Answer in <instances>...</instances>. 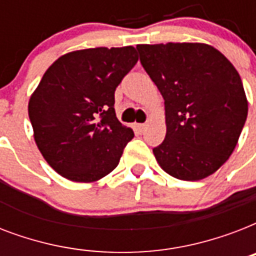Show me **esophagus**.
Returning <instances> with one entry per match:
<instances>
[{
	"mask_svg": "<svg viewBox=\"0 0 256 256\" xmlns=\"http://www.w3.org/2000/svg\"><path fill=\"white\" fill-rule=\"evenodd\" d=\"M144 128H146V124H134V128H136V132H144Z\"/></svg>",
	"mask_w": 256,
	"mask_h": 256,
	"instance_id": "34e87169",
	"label": "esophagus"
}]
</instances>
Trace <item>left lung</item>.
I'll list each match as a JSON object with an SVG mask.
<instances>
[{
    "instance_id": "left-lung-1",
    "label": "left lung",
    "mask_w": 256,
    "mask_h": 256,
    "mask_svg": "<svg viewBox=\"0 0 256 256\" xmlns=\"http://www.w3.org/2000/svg\"><path fill=\"white\" fill-rule=\"evenodd\" d=\"M136 50L164 100L166 136L152 148L158 164L182 180L214 174L234 152L248 112L239 73L219 50L200 42Z\"/></svg>"
}]
</instances>
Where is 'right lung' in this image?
I'll return each mask as SVG.
<instances>
[{
    "label": "right lung",
    "instance_id": "obj_1",
    "mask_svg": "<svg viewBox=\"0 0 256 256\" xmlns=\"http://www.w3.org/2000/svg\"><path fill=\"white\" fill-rule=\"evenodd\" d=\"M136 61L132 46L74 50L52 64L30 96L36 144L64 178L96 182L118 166L134 132L116 118L114 92Z\"/></svg>",
    "mask_w": 256,
    "mask_h": 256
}]
</instances>
